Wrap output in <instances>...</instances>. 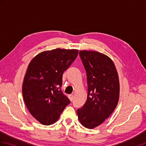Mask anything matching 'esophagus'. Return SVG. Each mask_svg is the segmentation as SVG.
Masks as SVG:
<instances>
[{
  "label": "esophagus",
  "instance_id": "1",
  "mask_svg": "<svg viewBox=\"0 0 146 146\" xmlns=\"http://www.w3.org/2000/svg\"><path fill=\"white\" fill-rule=\"evenodd\" d=\"M68 98H69L70 100L71 101H72L73 100V94H69V95H68Z\"/></svg>",
  "mask_w": 146,
  "mask_h": 146
}]
</instances>
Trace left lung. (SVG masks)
Returning <instances> with one entry per match:
<instances>
[{"label":"left lung","instance_id":"left-lung-1","mask_svg":"<svg viewBox=\"0 0 146 146\" xmlns=\"http://www.w3.org/2000/svg\"><path fill=\"white\" fill-rule=\"evenodd\" d=\"M79 55L86 72L88 96L77 114L84 127L93 129L102 124L117 106L119 76L113 62L104 54L81 50Z\"/></svg>","mask_w":146,"mask_h":146}]
</instances>
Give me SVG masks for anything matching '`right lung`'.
<instances>
[{"instance_id": "add662e5", "label": "right lung", "mask_w": 146, "mask_h": 146, "mask_svg": "<svg viewBox=\"0 0 146 146\" xmlns=\"http://www.w3.org/2000/svg\"><path fill=\"white\" fill-rule=\"evenodd\" d=\"M78 54V50L56 48L41 52L30 62L22 85L23 98L30 114L41 124L55 123L70 103L61 90L62 76Z\"/></svg>"}]
</instances>
